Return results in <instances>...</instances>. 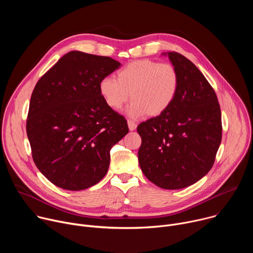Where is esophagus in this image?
I'll use <instances>...</instances> for the list:
<instances>
[{"mask_svg":"<svg viewBox=\"0 0 253 253\" xmlns=\"http://www.w3.org/2000/svg\"><path fill=\"white\" fill-rule=\"evenodd\" d=\"M127 123H128V127H129V130H130V131H134V130L136 129L137 125H136V123H135L134 121H132V120H128V121H127Z\"/></svg>","mask_w":253,"mask_h":253,"instance_id":"1","label":"esophagus"}]
</instances>
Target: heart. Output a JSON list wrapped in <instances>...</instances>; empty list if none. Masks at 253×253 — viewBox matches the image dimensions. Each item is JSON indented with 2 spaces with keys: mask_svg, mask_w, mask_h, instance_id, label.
I'll return each instance as SVG.
<instances>
[{
  "mask_svg": "<svg viewBox=\"0 0 253 253\" xmlns=\"http://www.w3.org/2000/svg\"><path fill=\"white\" fill-rule=\"evenodd\" d=\"M178 89L176 68L151 60L133 61L117 71L116 79L106 77L99 83L101 96L112 109H121L130 96L133 101L128 114L132 117L163 114L173 104Z\"/></svg>",
  "mask_w": 253,
  "mask_h": 253,
  "instance_id": "heart-1",
  "label": "heart"
}]
</instances>
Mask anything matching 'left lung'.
<instances>
[{
  "mask_svg": "<svg viewBox=\"0 0 253 253\" xmlns=\"http://www.w3.org/2000/svg\"><path fill=\"white\" fill-rule=\"evenodd\" d=\"M162 55L178 72L179 89L166 112L138 125V160L156 186L181 189L213 166L221 143V112L213 88L191 61L176 52Z\"/></svg>",
  "mask_w": 253,
  "mask_h": 253,
  "instance_id": "left-lung-1",
  "label": "left lung"
}]
</instances>
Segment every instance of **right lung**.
<instances>
[{
    "instance_id": "obj_1",
    "label": "right lung",
    "mask_w": 253,
    "mask_h": 253,
    "mask_svg": "<svg viewBox=\"0 0 253 253\" xmlns=\"http://www.w3.org/2000/svg\"><path fill=\"white\" fill-rule=\"evenodd\" d=\"M120 66L110 57L71 51L36 84L27 135L36 166L56 186L78 191L97 184L111 148L129 132L99 92L100 81Z\"/></svg>"
}]
</instances>
